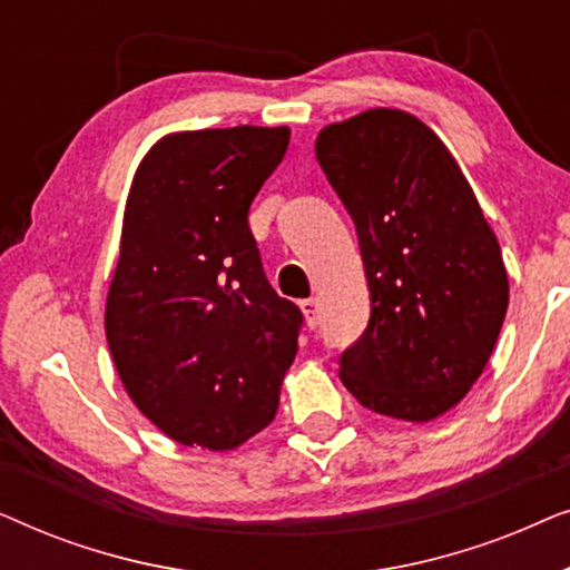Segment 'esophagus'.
Masks as SVG:
<instances>
[{"label":"esophagus","mask_w":570,"mask_h":570,"mask_svg":"<svg viewBox=\"0 0 570 570\" xmlns=\"http://www.w3.org/2000/svg\"><path fill=\"white\" fill-rule=\"evenodd\" d=\"M301 311H303V316H306L311 330H314V326H318V322H322V303H318V298L301 301Z\"/></svg>","instance_id":"34e87169"}]
</instances>
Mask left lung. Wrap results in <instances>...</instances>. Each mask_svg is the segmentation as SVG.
<instances>
[{"label":"left lung","instance_id":"obj_1","mask_svg":"<svg viewBox=\"0 0 570 570\" xmlns=\"http://www.w3.org/2000/svg\"><path fill=\"white\" fill-rule=\"evenodd\" d=\"M316 160L355 223L371 318L340 357L363 407L428 423L485 371L509 308L501 246L431 127L396 108L330 124Z\"/></svg>","mask_w":570,"mask_h":570}]
</instances>
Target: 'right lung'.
<instances>
[{
	"label": "right lung",
	"instance_id": "add662e5",
	"mask_svg": "<svg viewBox=\"0 0 570 570\" xmlns=\"http://www.w3.org/2000/svg\"><path fill=\"white\" fill-rule=\"evenodd\" d=\"M287 127L176 131L139 163L106 340L131 402L184 446L228 451L275 420L301 308L272 291L248 207Z\"/></svg>",
	"mask_w": 570,
	"mask_h": 570
}]
</instances>
